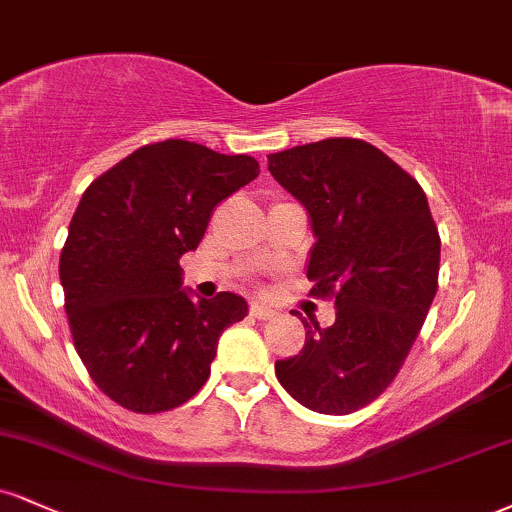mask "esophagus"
<instances>
[{
    "label": "esophagus",
    "instance_id": "obj_1",
    "mask_svg": "<svg viewBox=\"0 0 512 512\" xmlns=\"http://www.w3.org/2000/svg\"><path fill=\"white\" fill-rule=\"evenodd\" d=\"M250 315L255 317V319H262V322H267V319H274L276 312L272 310V307H267V305L252 303V305H250Z\"/></svg>",
    "mask_w": 512,
    "mask_h": 512
}]
</instances>
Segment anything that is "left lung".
Here are the masks:
<instances>
[{
    "label": "left lung",
    "mask_w": 512,
    "mask_h": 512,
    "mask_svg": "<svg viewBox=\"0 0 512 512\" xmlns=\"http://www.w3.org/2000/svg\"><path fill=\"white\" fill-rule=\"evenodd\" d=\"M269 171L310 214L312 295L336 322H305V346L276 377L305 408L348 415L379 398L403 367L439 288L441 238L420 183L357 138L269 155Z\"/></svg>",
    "instance_id": "left-lung-1"
}]
</instances>
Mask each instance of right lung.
I'll return each instance as SVG.
<instances>
[{"label":"right lung","instance_id":"1","mask_svg":"<svg viewBox=\"0 0 512 512\" xmlns=\"http://www.w3.org/2000/svg\"><path fill=\"white\" fill-rule=\"evenodd\" d=\"M260 176L248 155L188 140L145 145L90 183L59 260L73 346L121 408L174 410L205 386L236 293L193 300L178 260L200 245L221 200Z\"/></svg>","mask_w":512,"mask_h":512}]
</instances>
